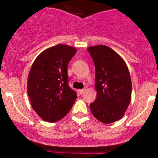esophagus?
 Segmentation results:
<instances>
[{"label": "esophagus", "mask_w": 158, "mask_h": 158, "mask_svg": "<svg viewBox=\"0 0 158 158\" xmlns=\"http://www.w3.org/2000/svg\"><path fill=\"white\" fill-rule=\"evenodd\" d=\"M84 92H85V89H79V94H80V95H82V94L84 93Z\"/></svg>", "instance_id": "esophagus-1"}]
</instances>
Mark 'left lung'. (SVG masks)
I'll list each match as a JSON object with an SVG mask.
<instances>
[{"label": "left lung", "mask_w": 158, "mask_h": 158, "mask_svg": "<svg viewBox=\"0 0 158 158\" xmlns=\"http://www.w3.org/2000/svg\"><path fill=\"white\" fill-rule=\"evenodd\" d=\"M88 49L95 67V86L97 97L90 104L95 118L105 124L122 118L131 98V80L123 59L105 45Z\"/></svg>", "instance_id": "8db88e82"}]
</instances>
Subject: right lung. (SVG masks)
I'll return each instance as SVG.
<instances>
[{"label":"right lung","instance_id":"right-lung-1","mask_svg":"<svg viewBox=\"0 0 158 158\" xmlns=\"http://www.w3.org/2000/svg\"><path fill=\"white\" fill-rule=\"evenodd\" d=\"M76 49L64 44L43 51L36 58L27 80V93L33 109L48 122L68 114L77 98L69 86L67 66Z\"/></svg>","mask_w":158,"mask_h":158}]
</instances>
